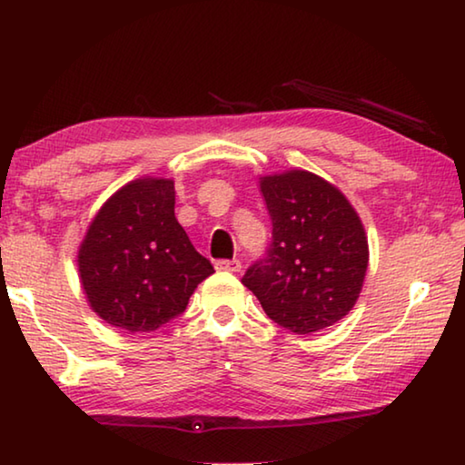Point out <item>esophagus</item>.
Instances as JSON below:
<instances>
[{"label": "esophagus", "instance_id": "34e87169", "mask_svg": "<svg viewBox=\"0 0 465 465\" xmlns=\"http://www.w3.org/2000/svg\"><path fill=\"white\" fill-rule=\"evenodd\" d=\"M215 269L217 271H230V272H238L242 269V262L240 261H217L215 262Z\"/></svg>", "mask_w": 465, "mask_h": 465}]
</instances>
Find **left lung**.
<instances>
[{
	"label": "left lung",
	"mask_w": 465,
	"mask_h": 465,
	"mask_svg": "<svg viewBox=\"0 0 465 465\" xmlns=\"http://www.w3.org/2000/svg\"><path fill=\"white\" fill-rule=\"evenodd\" d=\"M272 222L266 254L242 277L262 310L295 334L342 320L357 303L369 262L363 223L336 186L312 172L261 178Z\"/></svg>",
	"instance_id": "obj_1"
}]
</instances>
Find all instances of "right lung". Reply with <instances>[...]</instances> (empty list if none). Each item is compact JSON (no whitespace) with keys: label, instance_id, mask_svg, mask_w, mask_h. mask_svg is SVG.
I'll return each mask as SVG.
<instances>
[{"label":"right lung","instance_id":"right-lung-1","mask_svg":"<svg viewBox=\"0 0 465 465\" xmlns=\"http://www.w3.org/2000/svg\"><path fill=\"white\" fill-rule=\"evenodd\" d=\"M174 180L141 178L102 204L80 246L82 287L106 324L153 332L186 310L213 264L174 215Z\"/></svg>","mask_w":465,"mask_h":465}]
</instances>
